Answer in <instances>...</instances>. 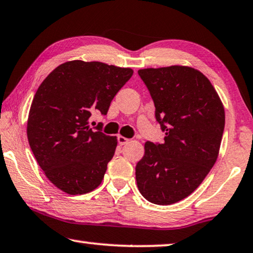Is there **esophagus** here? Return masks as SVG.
Returning <instances> with one entry per match:
<instances>
[{"label": "esophagus", "mask_w": 253, "mask_h": 253, "mask_svg": "<svg viewBox=\"0 0 253 253\" xmlns=\"http://www.w3.org/2000/svg\"><path fill=\"white\" fill-rule=\"evenodd\" d=\"M128 142H129V140H128V138L122 136V135H119V136H118V143H119V145H125L126 143H128Z\"/></svg>", "instance_id": "esophagus-1"}]
</instances>
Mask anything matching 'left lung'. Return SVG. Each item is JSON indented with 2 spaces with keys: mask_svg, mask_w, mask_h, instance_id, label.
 <instances>
[{
  "mask_svg": "<svg viewBox=\"0 0 253 253\" xmlns=\"http://www.w3.org/2000/svg\"><path fill=\"white\" fill-rule=\"evenodd\" d=\"M154 99L165 137L145 142L135 167L137 188L147 201L169 205L198 188L218 158L225 109L210 80L198 70L172 65L138 70Z\"/></svg>",
  "mask_w": 253,
  "mask_h": 253,
  "instance_id": "1",
  "label": "left lung"
}]
</instances>
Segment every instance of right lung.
I'll use <instances>...</instances> for the list:
<instances>
[{
    "label": "right lung",
    "instance_id": "right-lung-1",
    "mask_svg": "<svg viewBox=\"0 0 253 253\" xmlns=\"http://www.w3.org/2000/svg\"><path fill=\"white\" fill-rule=\"evenodd\" d=\"M133 70L101 62L71 60L57 66L35 92L27 138L49 181L64 193L83 195L101 184L117 137L89 127L91 113L106 115Z\"/></svg>",
    "mask_w": 253,
    "mask_h": 253
}]
</instances>
